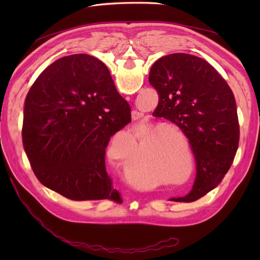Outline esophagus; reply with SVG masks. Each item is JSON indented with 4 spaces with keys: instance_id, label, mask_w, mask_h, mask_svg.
<instances>
[{
    "instance_id": "34e87169",
    "label": "esophagus",
    "mask_w": 260,
    "mask_h": 260,
    "mask_svg": "<svg viewBox=\"0 0 260 260\" xmlns=\"http://www.w3.org/2000/svg\"><path fill=\"white\" fill-rule=\"evenodd\" d=\"M142 116H143V114H141V113H139L137 111H133L132 112V120L138 121V120L141 119V118H142Z\"/></svg>"
}]
</instances>
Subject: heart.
Returning a JSON list of instances; mask_svg holds the SVG:
<instances>
[{"mask_svg": "<svg viewBox=\"0 0 260 260\" xmlns=\"http://www.w3.org/2000/svg\"><path fill=\"white\" fill-rule=\"evenodd\" d=\"M141 155H142V153L137 154V159L132 158V159L125 160V165L123 168L125 178H127L133 184H142L144 182L146 176L151 172V169H152L151 164L145 162L143 160L140 161ZM111 158L115 162L121 160L120 157H117L115 153L111 154Z\"/></svg>", "mask_w": 260, "mask_h": 260, "instance_id": "b5f03b06", "label": "heart"}]
</instances>
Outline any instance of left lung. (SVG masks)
I'll list each match as a JSON object with an SVG mask.
<instances>
[{
	"label": "left lung",
	"instance_id": "8db88e82",
	"mask_svg": "<svg viewBox=\"0 0 260 260\" xmlns=\"http://www.w3.org/2000/svg\"><path fill=\"white\" fill-rule=\"evenodd\" d=\"M148 81L159 95L153 116L177 124L195 156L193 188L184 198L170 200H199L221 182L238 151L240 125L233 92L209 62L185 53L156 60Z\"/></svg>",
	"mask_w": 260,
	"mask_h": 260
}]
</instances>
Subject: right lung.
I'll list each match as a JSON object with an SVG mask.
<instances>
[{"label":"right lung","mask_w":260,"mask_h":260,"mask_svg":"<svg viewBox=\"0 0 260 260\" xmlns=\"http://www.w3.org/2000/svg\"><path fill=\"white\" fill-rule=\"evenodd\" d=\"M131 121L104 62L88 54L54 61L25 101L22 144L40 182L73 201L120 202L105 167L109 139Z\"/></svg>","instance_id":"1"}]
</instances>
